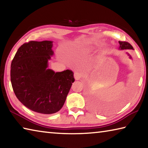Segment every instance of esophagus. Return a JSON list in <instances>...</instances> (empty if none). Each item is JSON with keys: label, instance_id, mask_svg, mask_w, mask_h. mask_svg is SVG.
<instances>
[{"label": "esophagus", "instance_id": "34e87169", "mask_svg": "<svg viewBox=\"0 0 148 148\" xmlns=\"http://www.w3.org/2000/svg\"><path fill=\"white\" fill-rule=\"evenodd\" d=\"M74 78L76 80H79L82 76V74L79 71H76L74 72Z\"/></svg>", "mask_w": 148, "mask_h": 148}]
</instances>
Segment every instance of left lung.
<instances>
[{
  "mask_svg": "<svg viewBox=\"0 0 148 148\" xmlns=\"http://www.w3.org/2000/svg\"><path fill=\"white\" fill-rule=\"evenodd\" d=\"M119 50H125V49H132V50H134V47H133L131 45V44H130L128 42H119ZM127 54L128 55L130 59H132V56H130L128 53H127Z\"/></svg>",
  "mask_w": 148,
  "mask_h": 148,
  "instance_id": "obj_1",
  "label": "left lung"
}]
</instances>
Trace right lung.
Wrapping results in <instances>:
<instances>
[{"instance_id": "obj_1", "label": "right lung", "mask_w": 148, "mask_h": 148, "mask_svg": "<svg viewBox=\"0 0 148 148\" xmlns=\"http://www.w3.org/2000/svg\"><path fill=\"white\" fill-rule=\"evenodd\" d=\"M53 41H31L18 49L11 65L14 94L25 106L43 114L60 111L65 102L74 74L48 68L53 56Z\"/></svg>"}]
</instances>
